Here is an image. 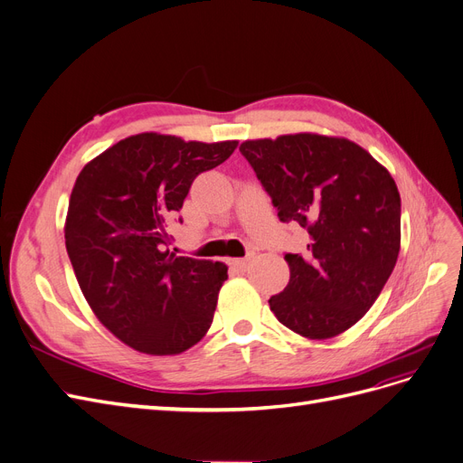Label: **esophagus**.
Segmentation results:
<instances>
[{
  "instance_id": "obj_1",
  "label": "esophagus",
  "mask_w": 463,
  "mask_h": 463,
  "mask_svg": "<svg viewBox=\"0 0 463 463\" xmlns=\"http://www.w3.org/2000/svg\"><path fill=\"white\" fill-rule=\"evenodd\" d=\"M229 265H231L232 269L240 270V272H244V270L248 269V265H250V260H248V259H231Z\"/></svg>"
}]
</instances>
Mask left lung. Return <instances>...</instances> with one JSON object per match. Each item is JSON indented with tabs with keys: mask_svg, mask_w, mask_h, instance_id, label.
I'll return each mask as SVG.
<instances>
[{
	"mask_svg": "<svg viewBox=\"0 0 463 463\" xmlns=\"http://www.w3.org/2000/svg\"><path fill=\"white\" fill-rule=\"evenodd\" d=\"M284 223L308 234L286 253L288 288L270 297L279 324L331 338L365 316L397 263L401 196L390 172L345 137L289 134L240 146Z\"/></svg>",
	"mask_w": 463,
	"mask_h": 463,
	"instance_id": "left-lung-1",
	"label": "left lung"
}]
</instances>
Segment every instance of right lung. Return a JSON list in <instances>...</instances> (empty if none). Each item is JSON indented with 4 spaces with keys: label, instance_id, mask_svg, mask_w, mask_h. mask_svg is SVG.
Returning a JSON list of instances; mask_svg holds the SVG:
<instances>
[{
    "label": "right lung",
    "instance_id": "1",
    "mask_svg": "<svg viewBox=\"0 0 463 463\" xmlns=\"http://www.w3.org/2000/svg\"><path fill=\"white\" fill-rule=\"evenodd\" d=\"M236 146L146 132L120 139L77 175L66 250L90 308L130 348L182 354L210 329L227 265L172 253L166 223L194 177Z\"/></svg>",
    "mask_w": 463,
    "mask_h": 463
}]
</instances>
